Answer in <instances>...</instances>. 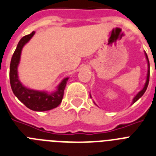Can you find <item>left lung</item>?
Here are the masks:
<instances>
[{"label": "left lung", "mask_w": 156, "mask_h": 156, "mask_svg": "<svg viewBox=\"0 0 156 156\" xmlns=\"http://www.w3.org/2000/svg\"><path fill=\"white\" fill-rule=\"evenodd\" d=\"M145 55H146V58H147V63H148V71H147V80H146V83H145V85L144 87V88L142 89L141 91H140L139 93H138L136 95L135 98H133V103H134V102H136V101L139 99L140 97L143 95L144 94V92L146 91V90H147V86H148V83H149V76H150V65H149V61H148V58H147V55L146 54H145Z\"/></svg>", "instance_id": "obj_1"}]
</instances>
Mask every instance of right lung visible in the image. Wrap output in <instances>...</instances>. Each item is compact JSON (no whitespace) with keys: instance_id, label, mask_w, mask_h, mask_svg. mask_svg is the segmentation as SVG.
<instances>
[{"instance_id":"obj_1","label":"right lung","mask_w":156,"mask_h":156,"mask_svg":"<svg viewBox=\"0 0 156 156\" xmlns=\"http://www.w3.org/2000/svg\"><path fill=\"white\" fill-rule=\"evenodd\" d=\"M34 34L32 31L30 34L23 37L19 42L17 47L12 57L10 63V84L12 90L16 96L22 102L27 108L34 111H46L54 109L59 106L62 102L64 95V91L69 78H65L58 86V90L54 93L48 94L44 91H38L23 87L20 82L17 75V66L20 62L21 50L23 46L28 42Z\"/></svg>"}]
</instances>
